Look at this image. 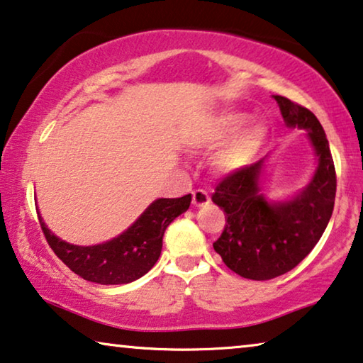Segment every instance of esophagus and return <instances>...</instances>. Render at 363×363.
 Here are the masks:
<instances>
[{"label":"esophagus","instance_id":"34e87169","mask_svg":"<svg viewBox=\"0 0 363 363\" xmlns=\"http://www.w3.org/2000/svg\"><path fill=\"white\" fill-rule=\"evenodd\" d=\"M211 203V198H209V194L204 191V190H196L193 191V204L196 208H201V206H208V204Z\"/></svg>","mask_w":363,"mask_h":363}]
</instances>
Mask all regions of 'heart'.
<instances>
[{"mask_svg": "<svg viewBox=\"0 0 363 363\" xmlns=\"http://www.w3.org/2000/svg\"><path fill=\"white\" fill-rule=\"evenodd\" d=\"M247 118L249 116L242 111L225 109L206 118L199 124L196 130V143L199 145L214 149L230 140L216 157L219 170L228 173L242 170L260 154L269 135V129L262 121H252L245 126Z\"/></svg>", "mask_w": 363, "mask_h": 363, "instance_id": "b5f03b06", "label": "heart"}]
</instances>
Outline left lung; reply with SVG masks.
<instances>
[{
  "label": "left lung",
  "instance_id": "8db88e82",
  "mask_svg": "<svg viewBox=\"0 0 363 363\" xmlns=\"http://www.w3.org/2000/svg\"><path fill=\"white\" fill-rule=\"evenodd\" d=\"M273 98L288 128L306 130L318 164L308 185L281 201L262 193L269 155L216 186L213 203L224 209L225 225L213 247L230 270L249 280H272L295 269L321 239L335 199L334 160L321 123L288 98Z\"/></svg>",
  "mask_w": 363,
  "mask_h": 363
}]
</instances>
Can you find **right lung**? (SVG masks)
Here are the masks:
<instances>
[{
  "mask_svg": "<svg viewBox=\"0 0 363 363\" xmlns=\"http://www.w3.org/2000/svg\"><path fill=\"white\" fill-rule=\"evenodd\" d=\"M191 194L159 198L118 238L96 245H75L52 233L39 214L40 228L55 255L83 280L99 285H125L144 277L162 252V239L173 219L190 208Z\"/></svg>",
  "mask_w": 363,
  "mask_h": 363,
  "instance_id": "add662e5",
  "label": "right lung"
}]
</instances>
